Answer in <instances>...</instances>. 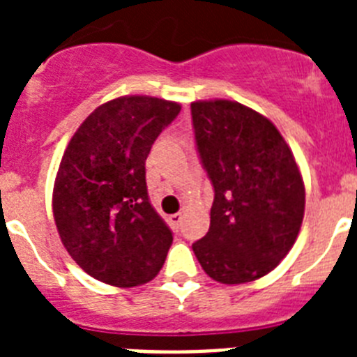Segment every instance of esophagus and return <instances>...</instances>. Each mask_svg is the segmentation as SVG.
Instances as JSON below:
<instances>
[{"label": "esophagus", "mask_w": 357, "mask_h": 357, "mask_svg": "<svg viewBox=\"0 0 357 357\" xmlns=\"http://www.w3.org/2000/svg\"><path fill=\"white\" fill-rule=\"evenodd\" d=\"M169 223L173 225V229H181V223H182V214L181 213H175L169 216Z\"/></svg>", "instance_id": "esophagus-1"}]
</instances>
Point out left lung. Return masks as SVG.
<instances>
[{
  "instance_id": "left-lung-1",
  "label": "left lung",
  "mask_w": 357,
  "mask_h": 357,
  "mask_svg": "<svg viewBox=\"0 0 357 357\" xmlns=\"http://www.w3.org/2000/svg\"><path fill=\"white\" fill-rule=\"evenodd\" d=\"M195 141L214 188L209 232L193 252L204 272L243 284L272 272L291 250L305 189L273 123L238 102L191 103Z\"/></svg>"
}]
</instances>
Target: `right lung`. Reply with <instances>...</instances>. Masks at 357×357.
<instances>
[{"label": "right lung", "instance_id": "1", "mask_svg": "<svg viewBox=\"0 0 357 357\" xmlns=\"http://www.w3.org/2000/svg\"><path fill=\"white\" fill-rule=\"evenodd\" d=\"M178 112L159 98H116L66 148L53 188L56 230L78 266L105 284H144L166 261L173 234L150 204L144 164Z\"/></svg>", "mask_w": 357, "mask_h": 357}]
</instances>
